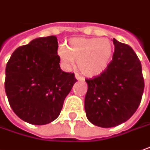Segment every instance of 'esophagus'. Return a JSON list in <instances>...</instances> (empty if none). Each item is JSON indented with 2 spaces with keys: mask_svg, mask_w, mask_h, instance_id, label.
I'll list each match as a JSON object with an SVG mask.
<instances>
[{
  "mask_svg": "<svg viewBox=\"0 0 150 150\" xmlns=\"http://www.w3.org/2000/svg\"><path fill=\"white\" fill-rule=\"evenodd\" d=\"M75 77H76V79H77V81H82V82H83L85 79H84V77H82V76H80V75H78V74H76L75 75Z\"/></svg>",
  "mask_w": 150,
  "mask_h": 150,
  "instance_id": "esophagus-1",
  "label": "esophagus"
}]
</instances>
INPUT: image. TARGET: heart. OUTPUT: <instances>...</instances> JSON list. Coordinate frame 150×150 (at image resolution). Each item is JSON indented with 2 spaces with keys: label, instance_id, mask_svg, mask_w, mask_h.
<instances>
[{
  "label": "heart",
  "instance_id": "1",
  "mask_svg": "<svg viewBox=\"0 0 150 150\" xmlns=\"http://www.w3.org/2000/svg\"><path fill=\"white\" fill-rule=\"evenodd\" d=\"M57 53L66 68L77 67L87 76H96L109 66L113 54V45L106 38H72L68 45H60Z\"/></svg>",
  "mask_w": 150,
  "mask_h": 150
}]
</instances>
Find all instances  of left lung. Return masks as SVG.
<instances>
[{
  "mask_svg": "<svg viewBox=\"0 0 150 150\" xmlns=\"http://www.w3.org/2000/svg\"><path fill=\"white\" fill-rule=\"evenodd\" d=\"M112 61L103 73L86 79L85 111L91 124L110 128L125 122L140 104L144 92L142 67L129 45L113 39Z\"/></svg>",
  "mask_w": 150,
  "mask_h": 150,
  "instance_id": "1",
  "label": "left lung"
}]
</instances>
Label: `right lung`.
<instances>
[{
  "label": "right lung",
  "mask_w": 150,
  "mask_h": 150,
  "mask_svg": "<svg viewBox=\"0 0 150 150\" xmlns=\"http://www.w3.org/2000/svg\"><path fill=\"white\" fill-rule=\"evenodd\" d=\"M54 35L37 38L17 48L6 67L5 89L16 115L42 125L58 118L63 101L77 82L61 70Z\"/></svg>",
  "instance_id": "right-lung-1"
}]
</instances>
